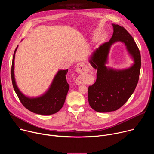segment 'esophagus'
Masks as SVG:
<instances>
[{"mask_svg":"<svg viewBox=\"0 0 154 154\" xmlns=\"http://www.w3.org/2000/svg\"><path fill=\"white\" fill-rule=\"evenodd\" d=\"M88 67L87 66L83 63H80L77 66V72L80 74H83L85 72H86L88 71ZM76 83L78 85H80L81 83V82L79 79L76 81Z\"/></svg>","mask_w":154,"mask_h":154,"instance_id":"obj_1","label":"esophagus"}]
</instances>
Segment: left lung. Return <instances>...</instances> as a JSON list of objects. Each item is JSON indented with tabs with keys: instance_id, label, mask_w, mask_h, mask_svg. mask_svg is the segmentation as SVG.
Here are the masks:
<instances>
[{
	"instance_id": "left-lung-1",
	"label": "left lung",
	"mask_w": 154,
	"mask_h": 154,
	"mask_svg": "<svg viewBox=\"0 0 154 154\" xmlns=\"http://www.w3.org/2000/svg\"><path fill=\"white\" fill-rule=\"evenodd\" d=\"M112 26V37L97 49L90 60L92 66L97 69V78L88 87V102L94 110L100 113L116 111L128 100L136 88L141 69V54L133 37L122 26ZM117 41L125 44L134 60L135 63L128 69L114 70L104 65L111 46Z\"/></svg>"
}]
</instances>
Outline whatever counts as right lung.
<instances>
[{"mask_svg": "<svg viewBox=\"0 0 154 154\" xmlns=\"http://www.w3.org/2000/svg\"><path fill=\"white\" fill-rule=\"evenodd\" d=\"M17 48V46L13 57L11 75L14 90L19 100L29 111L36 114L50 115L56 113L63 107L69 88L66 80L68 69L60 70L58 72L49 90L45 94L36 98L27 97L18 89L14 79V60Z\"/></svg>", "mask_w": 154, "mask_h": 154, "instance_id": "obj_1", "label": "right lung"}]
</instances>
